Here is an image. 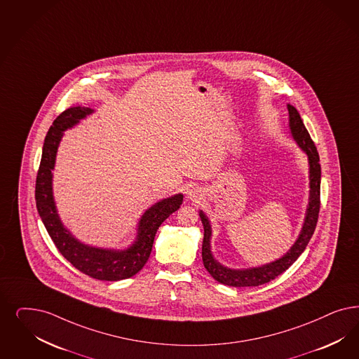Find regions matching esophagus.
Returning a JSON list of instances; mask_svg holds the SVG:
<instances>
[{"label": "esophagus", "mask_w": 359, "mask_h": 359, "mask_svg": "<svg viewBox=\"0 0 359 359\" xmlns=\"http://www.w3.org/2000/svg\"><path fill=\"white\" fill-rule=\"evenodd\" d=\"M187 198L192 201H198L200 198H203V189L201 187L192 186L188 189V194H187Z\"/></svg>", "instance_id": "1"}]
</instances>
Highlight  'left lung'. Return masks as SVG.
<instances>
[{
  "label": "left lung",
  "instance_id": "8db88e82",
  "mask_svg": "<svg viewBox=\"0 0 359 359\" xmlns=\"http://www.w3.org/2000/svg\"><path fill=\"white\" fill-rule=\"evenodd\" d=\"M287 111H289L290 135L296 142L297 146L308 155V163H309V203L306 205L305 219H304L301 232L297 237L294 244L285 253L284 256H281L277 260L271 261L260 266H252V268H240V269L228 268L215 259L210 248L212 225L208 216L203 210H198V216L204 226V240H203V248H201L203 262L210 276L220 284L243 287V286H259V285L272 281L281 273H284L301 256V253L305 250V248L309 244L311 236L314 233L317 220H318V212H320V189H321L320 156L314 146V142L311 140L309 133L299 116V112L297 111L296 107L292 104H287Z\"/></svg>",
  "mask_w": 359,
  "mask_h": 359
}]
</instances>
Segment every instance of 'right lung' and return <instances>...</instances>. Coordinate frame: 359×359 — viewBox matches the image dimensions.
I'll list each match as a JSON object with an SVG mask.
<instances>
[{"instance_id":"add662e5","label":"right lung","mask_w":359,"mask_h":359,"mask_svg":"<svg viewBox=\"0 0 359 359\" xmlns=\"http://www.w3.org/2000/svg\"><path fill=\"white\" fill-rule=\"evenodd\" d=\"M93 112L94 110L88 107H70L53 122L42 149L36 182V203L42 223L66 260L93 278L121 281L133 277L144 266L151 255L156 231L170 215L180 208L183 194L163 198L144 210L137 223L134 243L124 249L94 247L78 240L63 225L58 215L53 194V170L65 131L73 128Z\"/></svg>"}]
</instances>
